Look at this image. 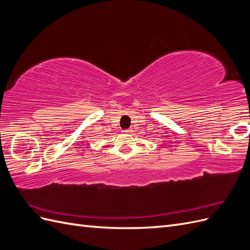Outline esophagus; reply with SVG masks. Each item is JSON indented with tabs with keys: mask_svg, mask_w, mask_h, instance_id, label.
<instances>
[{
	"mask_svg": "<svg viewBox=\"0 0 250 250\" xmlns=\"http://www.w3.org/2000/svg\"><path fill=\"white\" fill-rule=\"evenodd\" d=\"M125 132H126V133H131L132 130H131V129H127V130H125Z\"/></svg>",
	"mask_w": 250,
	"mask_h": 250,
	"instance_id": "esophagus-1",
	"label": "esophagus"
}]
</instances>
